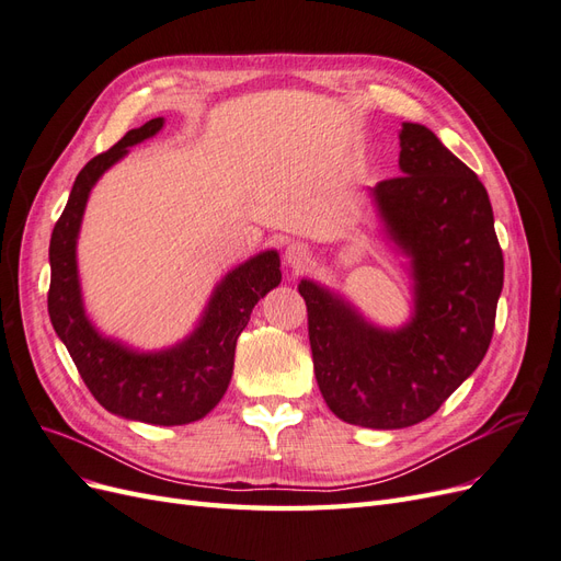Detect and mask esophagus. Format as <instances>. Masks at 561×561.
I'll return each instance as SVG.
<instances>
[{
    "mask_svg": "<svg viewBox=\"0 0 561 561\" xmlns=\"http://www.w3.org/2000/svg\"><path fill=\"white\" fill-rule=\"evenodd\" d=\"M283 260H285V266L290 268L293 274H301V271L311 264V250L307 243L293 241V243H287V248L283 252Z\"/></svg>",
    "mask_w": 561,
    "mask_h": 561,
    "instance_id": "1",
    "label": "esophagus"
}]
</instances>
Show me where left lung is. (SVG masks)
Listing matches in <instances>:
<instances>
[{"mask_svg":"<svg viewBox=\"0 0 561 561\" xmlns=\"http://www.w3.org/2000/svg\"><path fill=\"white\" fill-rule=\"evenodd\" d=\"M400 173L369 196L407 260L410 320L379 328L342 293L299 283L322 398L342 421L377 431L428 419L478 369L503 290L494 210L478 175L421 124H402Z\"/></svg>","mask_w":561,"mask_h":561,"instance_id":"obj_1","label":"left lung"}]
</instances>
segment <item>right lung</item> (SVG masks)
Returning <instances> with one entry per match:
<instances>
[{
    "label": "right lung",
    "instance_id": "add662e5",
    "mask_svg": "<svg viewBox=\"0 0 561 561\" xmlns=\"http://www.w3.org/2000/svg\"><path fill=\"white\" fill-rule=\"evenodd\" d=\"M157 116L128 130L105 154H98L75 180L67 206L50 233L48 316L70 351L83 383L107 412L151 426H184L206 416L227 393L233 375L236 339L250 313L280 283V257L264 250L245 260L215 285L196 328L182 342L161 351H140L100 332L83 307L77 241L91 190L133 145L163 128Z\"/></svg>",
    "mask_w": 561,
    "mask_h": 561
}]
</instances>
